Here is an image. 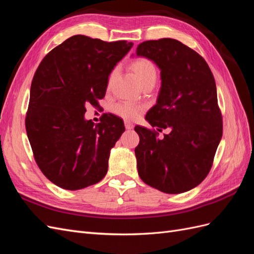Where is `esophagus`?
Instances as JSON below:
<instances>
[{
  "mask_svg": "<svg viewBox=\"0 0 254 254\" xmlns=\"http://www.w3.org/2000/svg\"><path fill=\"white\" fill-rule=\"evenodd\" d=\"M125 128L127 129V130H131L132 128H133V125L131 124V123H130V122H125Z\"/></svg>",
  "mask_w": 254,
  "mask_h": 254,
  "instance_id": "1",
  "label": "esophagus"
}]
</instances>
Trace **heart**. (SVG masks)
<instances>
[{
    "mask_svg": "<svg viewBox=\"0 0 254 254\" xmlns=\"http://www.w3.org/2000/svg\"><path fill=\"white\" fill-rule=\"evenodd\" d=\"M130 70L133 73L134 77L136 78L137 82L140 86L143 87L147 83L155 84L158 79V70L155 64L148 58L140 57L132 60L130 63ZM117 75V70H113L108 78L107 82V88L110 89L112 86V82ZM143 106L135 105L128 102H122L113 106V112L118 115V117L127 120V121H133L140 117V114L143 111Z\"/></svg>",
    "mask_w": 254,
    "mask_h": 254,
    "instance_id": "heart-1",
    "label": "heart"
}]
</instances>
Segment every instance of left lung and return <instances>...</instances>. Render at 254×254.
Listing matches in <instances>:
<instances>
[{
	"mask_svg": "<svg viewBox=\"0 0 254 254\" xmlns=\"http://www.w3.org/2000/svg\"><path fill=\"white\" fill-rule=\"evenodd\" d=\"M135 54L161 71L157 104L145 119L160 132L170 130L160 140L156 130L134 127L137 173L163 193H184L209 174L222 136L214 76L198 53L171 38L144 41Z\"/></svg>",
	"mask_w": 254,
	"mask_h": 254,
	"instance_id": "obj_1",
	"label": "left lung"
}]
</instances>
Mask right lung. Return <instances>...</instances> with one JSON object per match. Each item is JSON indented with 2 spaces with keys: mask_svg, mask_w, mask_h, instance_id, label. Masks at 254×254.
<instances>
[{
  "mask_svg": "<svg viewBox=\"0 0 254 254\" xmlns=\"http://www.w3.org/2000/svg\"><path fill=\"white\" fill-rule=\"evenodd\" d=\"M76 35L43 58L34 75L25 118L36 163L57 187L76 190L101 181L124 122L106 114L98 124L84 119L98 107L113 67L132 48Z\"/></svg>",
  "mask_w": 254,
  "mask_h": 254,
  "instance_id": "right-lung-1",
  "label": "right lung"
}]
</instances>
